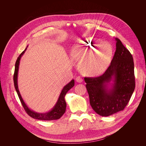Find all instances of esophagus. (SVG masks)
Instances as JSON below:
<instances>
[{"label":"esophagus","mask_w":146,"mask_h":146,"mask_svg":"<svg viewBox=\"0 0 146 146\" xmlns=\"http://www.w3.org/2000/svg\"><path fill=\"white\" fill-rule=\"evenodd\" d=\"M76 80L78 83H81L83 82V79L80 77V76H78V77L76 78Z\"/></svg>","instance_id":"1"}]
</instances>
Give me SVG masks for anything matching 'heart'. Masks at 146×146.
<instances>
[{
  "instance_id": "b5f03b06",
  "label": "heart",
  "mask_w": 146,
  "mask_h": 146,
  "mask_svg": "<svg viewBox=\"0 0 146 146\" xmlns=\"http://www.w3.org/2000/svg\"><path fill=\"white\" fill-rule=\"evenodd\" d=\"M72 52L79 61L82 73L96 76L108 67L113 50L110 44L103 42L100 38L89 36L79 41Z\"/></svg>"
}]
</instances>
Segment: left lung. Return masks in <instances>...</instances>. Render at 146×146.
Listing matches in <instances>:
<instances>
[{
    "label": "left lung",
    "mask_w": 146,
    "mask_h": 146,
    "mask_svg": "<svg viewBox=\"0 0 146 146\" xmlns=\"http://www.w3.org/2000/svg\"><path fill=\"white\" fill-rule=\"evenodd\" d=\"M115 40L116 51L105 72L99 77L85 78L92 108L103 117L123 110L135 89L133 56L120 40Z\"/></svg>",
    "instance_id": "obj_1"
}]
</instances>
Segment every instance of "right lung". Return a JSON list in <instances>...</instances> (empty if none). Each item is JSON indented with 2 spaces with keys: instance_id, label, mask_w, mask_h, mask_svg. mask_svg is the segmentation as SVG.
Masks as SVG:
<instances>
[{
  "instance_id": "obj_1",
  "label": "right lung",
  "mask_w": 146,
  "mask_h": 146,
  "mask_svg": "<svg viewBox=\"0 0 146 146\" xmlns=\"http://www.w3.org/2000/svg\"><path fill=\"white\" fill-rule=\"evenodd\" d=\"M27 47L25 49V50L19 56V57L17 60L16 63H15V72L13 75V82H14L15 88L16 89V91L18 94L20 101L21 102V104L23 107H24L25 111L27 112V113L31 117H32L34 119L45 120V121H51V120L58 119L60 118L61 116H62L66 112V102L64 99V97L66 94L67 93V92L74 86V80L73 79L68 84H67L66 86H64L61 92L60 95L58 97V99L56 105L54 106L52 109L50 111L47 112H45V113H38L31 110H30L28 107V106L26 105L24 100H23V99L20 94L19 90L18 89V70H19L20 60L21 57L23 56V54H24L25 51L27 50Z\"/></svg>"
}]
</instances>
